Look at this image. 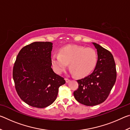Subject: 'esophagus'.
<instances>
[{"mask_svg":"<svg viewBox=\"0 0 130 130\" xmlns=\"http://www.w3.org/2000/svg\"><path fill=\"white\" fill-rule=\"evenodd\" d=\"M65 81H66V83H69V81H70V80L69 78H65Z\"/></svg>","mask_w":130,"mask_h":130,"instance_id":"34e87169","label":"esophagus"}]
</instances>
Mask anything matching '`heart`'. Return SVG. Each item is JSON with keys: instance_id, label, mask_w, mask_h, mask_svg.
Instances as JSON below:
<instances>
[{"instance_id": "1", "label": "heart", "mask_w": 130, "mask_h": 130, "mask_svg": "<svg viewBox=\"0 0 130 130\" xmlns=\"http://www.w3.org/2000/svg\"><path fill=\"white\" fill-rule=\"evenodd\" d=\"M98 61L96 52L92 48L71 45L63 47L60 50V54H53L52 63L58 73H62L69 63V69L72 74L83 77L91 73Z\"/></svg>"}]
</instances>
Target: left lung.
Segmentation results:
<instances>
[{"mask_svg":"<svg viewBox=\"0 0 130 130\" xmlns=\"http://www.w3.org/2000/svg\"><path fill=\"white\" fill-rule=\"evenodd\" d=\"M92 44L98 52L96 67L90 75L77 81L78 88L73 93L78 102L87 106H94L104 102L116 79V65L112 54L99 44Z\"/></svg>","mask_w":130,"mask_h":130,"instance_id":"left-lung-1","label":"left lung"}]
</instances>
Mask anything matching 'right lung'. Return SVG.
<instances>
[{
	"label": "right lung",
	"mask_w": 130,
	"mask_h": 130,
	"mask_svg": "<svg viewBox=\"0 0 130 130\" xmlns=\"http://www.w3.org/2000/svg\"><path fill=\"white\" fill-rule=\"evenodd\" d=\"M50 42H35L23 47L17 57L12 76L20 98L31 107L43 108L56 100L64 78L52 68Z\"/></svg>",
	"instance_id": "right-lung-1"
}]
</instances>
